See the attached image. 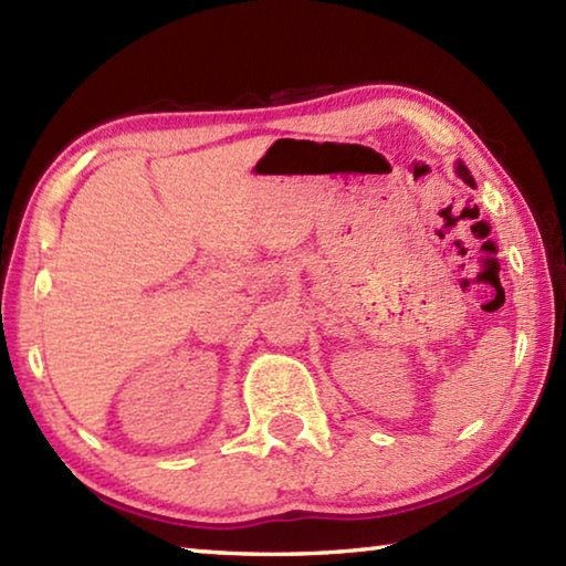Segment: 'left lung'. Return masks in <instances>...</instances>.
I'll return each instance as SVG.
<instances>
[{
  "mask_svg": "<svg viewBox=\"0 0 566 566\" xmlns=\"http://www.w3.org/2000/svg\"><path fill=\"white\" fill-rule=\"evenodd\" d=\"M457 175H459V177H462V179L467 181V185H469V187H474V177H472V175H469V169H467V167L462 165V161H459V165H457Z\"/></svg>",
  "mask_w": 566,
  "mask_h": 566,
  "instance_id": "8db88e82",
  "label": "left lung"
}]
</instances>
